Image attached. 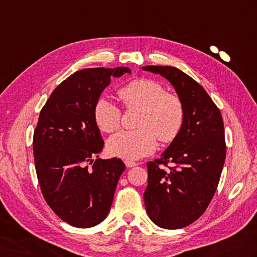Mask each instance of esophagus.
<instances>
[{
	"instance_id": "esophagus-1",
	"label": "esophagus",
	"mask_w": 257,
	"mask_h": 257,
	"mask_svg": "<svg viewBox=\"0 0 257 257\" xmlns=\"http://www.w3.org/2000/svg\"><path fill=\"white\" fill-rule=\"evenodd\" d=\"M124 164L125 166H127L128 168H132V167H135V166H137L138 164L133 162V160H124Z\"/></svg>"
}]
</instances>
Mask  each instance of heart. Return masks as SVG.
<instances>
[{
	"instance_id": "heart-1",
	"label": "heart",
	"mask_w": 257,
	"mask_h": 257,
	"mask_svg": "<svg viewBox=\"0 0 257 257\" xmlns=\"http://www.w3.org/2000/svg\"><path fill=\"white\" fill-rule=\"evenodd\" d=\"M118 98L127 109H139L137 130L121 132L108 140V153L125 160H135L153 153L157 137L172 143L185 122V107L177 94L166 92L163 84L152 79H135L118 90ZM93 121L102 133L120 127L121 111L107 98H100L93 108Z\"/></svg>"
}]
</instances>
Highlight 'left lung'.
Wrapping results in <instances>:
<instances>
[{
    "instance_id": "obj_1",
    "label": "left lung",
    "mask_w": 257,
    "mask_h": 257,
    "mask_svg": "<svg viewBox=\"0 0 257 257\" xmlns=\"http://www.w3.org/2000/svg\"><path fill=\"white\" fill-rule=\"evenodd\" d=\"M143 70L167 79L185 107L182 132L162 157L147 164L144 194L156 225L183 228L204 214L218 186L226 157L223 118L202 85L179 69L147 65Z\"/></svg>"
}]
</instances>
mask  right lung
<instances>
[{
    "label": "right lung",
    "mask_w": 257,
    "mask_h": 257,
    "mask_svg": "<svg viewBox=\"0 0 257 257\" xmlns=\"http://www.w3.org/2000/svg\"><path fill=\"white\" fill-rule=\"evenodd\" d=\"M123 73L132 70L90 68L74 72L53 90L40 112L33 135L40 187L53 212L74 227H92L107 217L125 169L121 159L99 158L103 139L93 121L94 104L110 78Z\"/></svg>",
    "instance_id": "add662e5"
}]
</instances>
